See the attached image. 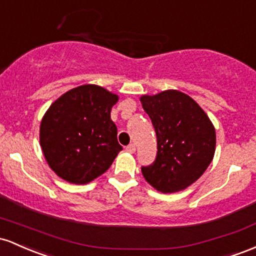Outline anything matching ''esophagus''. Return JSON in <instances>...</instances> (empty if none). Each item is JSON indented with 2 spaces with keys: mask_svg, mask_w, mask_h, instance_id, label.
<instances>
[{
  "mask_svg": "<svg viewBox=\"0 0 256 256\" xmlns=\"http://www.w3.org/2000/svg\"><path fill=\"white\" fill-rule=\"evenodd\" d=\"M136 150V145H134V144H130V145H128L127 148H126V151L129 152V154H134Z\"/></svg>",
  "mask_w": 256,
  "mask_h": 256,
  "instance_id": "esophagus-1",
  "label": "esophagus"
}]
</instances>
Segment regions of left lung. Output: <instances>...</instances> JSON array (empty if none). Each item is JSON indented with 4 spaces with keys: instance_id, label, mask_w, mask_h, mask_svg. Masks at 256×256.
<instances>
[{
    "instance_id": "1",
    "label": "left lung",
    "mask_w": 256,
    "mask_h": 256,
    "mask_svg": "<svg viewBox=\"0 0 256 256\" xmlns=\"http://www.w3.org/2000/svg\"><path fill=\"white\" fill-rule=\"evenodd\" d=\"M157 136L154 162L142 166L145 180L163 194L185 190L213 160L215 128L188 94L169 90L140 98Z\"/></svg>"
}]
</instances>
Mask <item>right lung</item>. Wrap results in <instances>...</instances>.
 Here are the masks:
<instances>
[{
  "label": "right lung",
  "instance_id": "add662e5",
  "mask_svg": "<svg viewBox=\"0 0 256 256\" xmlns=\"http://www.w3.org/2000/svg\"><path fill=\"white\" fill-rule=\"evenodd\" d=\"M117 100L105 88L84 84L62 94L44 114L40 144L52 170L65 182H90L122 150L110 116Z\"/></svg>",
  "mask_w": 256,
  "mask_h": 256
}]
</instances>
